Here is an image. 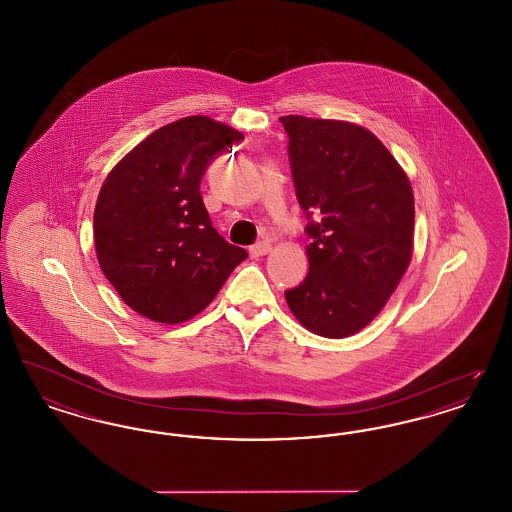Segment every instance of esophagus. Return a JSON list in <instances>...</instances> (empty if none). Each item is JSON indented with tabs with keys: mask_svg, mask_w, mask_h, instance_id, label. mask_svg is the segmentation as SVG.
Instances as JSON below:
<instances>
[{
	"mask_svg": "<svg viewBox=\"0 0 512 512\" xmlns=\"http://www.w3.org/2000/svg\"><path fill=\"white\" fill-rule=\"evenodd\" d=\"M268 251H270V244H268V242H257V244H253L249 247V255L255 257V259L267 255Z\"/></svg>",
	"mask_w": 512,
	"mask_h": 512,
	"instance_id": "34e87169",
	"label": "esophagus"
}]
</instances>
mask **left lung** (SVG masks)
Segmentation results:
<instances>
[{"label": "left lung", "mask_w": 512, "mask_h": 512, "mask_svg": "<svg viewBox=\"0 0 512 512\" xmlns=\"http://www.w3.org/2000/svg\"><path fill=\"white\" fill-rule=\"evenodd\" d=\"M309 272L286 290L295 318L347 338L376 317L411 263L414 197L384 144L351 122L282 117Z\"/></svg>", "instance_id": "obj_1"}]
</instances>
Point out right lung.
Returning <instances> with one entry per match:
<instances>
[{
    "label": "right lung",
    "mask_w": 512,
    "mask_h": 512,
    "mask_svg": "<svg viewBox=\"0 0 512 512\" xmlns=\"http://www.w3.org/2000/svg\"><path fill=\"white\" fill-rule=\"evenodd\" d=\"M242 140L222 122L186 117L149 134L105 178L94 211L99 267L136 313L165 324L195 317L247 259L199 194L209 165Z\"/></svg>",
    "instance_id": "1"
}]
</instances>
